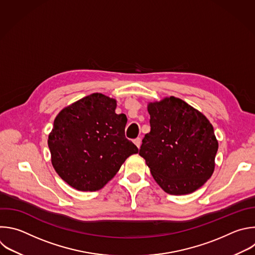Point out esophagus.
<instances>
[{
  "instance_id": "esophagus-1",
  "label": "esophagus",
  "mask_w": 255,
  "mask_h": 255,
  "mask_svg": "<svg viewBox=\"0 0 255 255\" xmlns=\"http://www.w3.org/2000/svg\"><path fill=\"white\" fill-rule=\"evenodd\" d=\"M133 142H134V144H135L138 148H140V146H141V138H136Z\"/></svg>"
}]
</instances>
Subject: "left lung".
<instances>
[{
    "label": "left lung",
    "instance_id": "8db88e82",
    "mask_svg": "<svg viewBox=\"0 0 255 255\" xmlns=\"http://www.w3.org/2000/svg\"><path fill=\"white\" fill-rule=\"evenodd\" d=\"M147 110L151 130L142 140L139 155L166 193L194 192L215 168L218 141L212 124L200 111L174 96L148 103Z\"/></svg>",
    "mask_w": 255,
    "mask_h": 255
}]
</instances>
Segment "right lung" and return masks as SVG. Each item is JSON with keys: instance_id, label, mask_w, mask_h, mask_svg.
<instances>
[{"instance_id": "obj_1", "label": "right lung", "mask_w": 255, "mask_h": 255, "mask_svg": "<svg viewBox=\"0 0 255 255\" xmlns=\"http://www.w3.org/2000/svg\"><path fill=\"white\" fill-rule=\"evenodd\" d=\"M117 101L101 93L60 111L49 134L51 161L58 175L79 191L103 188L138 148L125 137L127 117Z\"/></svg>"}]
</instances>
